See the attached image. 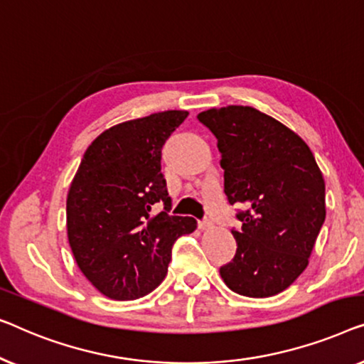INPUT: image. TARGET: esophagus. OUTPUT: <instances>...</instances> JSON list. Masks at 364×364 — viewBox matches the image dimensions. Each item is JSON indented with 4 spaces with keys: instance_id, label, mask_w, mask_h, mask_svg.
I'll list each match as a JSON object with an SVG mask.
<instances>
[{
    "instance_id": "1",
    "label": "esophagus",
    "mask_w": 364,
    "mask_h": 364,
    "mask_svg": "<svg viewBox=\"0 0 364 364\" xmlns=\"http://www.w3.org/2000/svg\"><path fill=\"white\" fill-rule=\"evenodd\" d=\"M198 226L201 231H208V229H213V223L209 219H203V221L198 223Z\"/></svg>"
}]
</instances>
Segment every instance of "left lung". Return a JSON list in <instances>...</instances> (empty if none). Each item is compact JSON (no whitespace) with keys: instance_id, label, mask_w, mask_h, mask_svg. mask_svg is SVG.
<instances>
[{"instance_id":"left-lung-1","label":"left lung","mask_w":364,"mask_h":364,"mask_svg":"<svg viewBox=\"0 0 364 364\" xmlns=\"http://www.w3.org/2000/svg\"><path fill=\"white\" fill-rule=\"evenodd\" d=\"M218 138L224 193L239 211L237 250L219 274L235 294L277 295L309 265L325 223V181L309 145L284 124L244 105L198 115Z\"/></svg>"}]
</instances>
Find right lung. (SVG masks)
I'll use <instances>...</instances> for the list:
<instances>
[{
	"instance_id": "add662e5",
	"label": "right lung",
	"mask_w": 364,
	"mask_h": 364,
	"mask_svg": "<svg viewBox=\"0 0 364 364\" xmlns=\"http://www.w3.org/2000/svg\"><path fill=\"white\" fill-rule=\"evenodd\" d=\"M188 117L166 110L105 130L90 143L68 194V237L82 274L112 300L163 282L171 247L198 223L171 216L161 148ZM158 203L164 211L152 214Z\"/></svg>"
}]
</instances>
